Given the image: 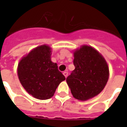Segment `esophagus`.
I'll list each match as a JSON object with an SVG mask.
<instances>
[{"mask_svg": "<svg viewBox=\"0 0 127 127\" xmlns=\"http://www.w3.org/2000/svg\"><path fill=\"white\" fill-rule=\"evenodd\" d=\"M63 74H64V76H65V78H66L68 76V72L66 71H64L63 72Z\"/></svg>", "mask_w": 127, "mask_h": 127, "instance_id": "obj_1", "label": "esophagus"}]
</instances>
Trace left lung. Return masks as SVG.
<instances>
[{"mask_svg":"<svg viewBox=\"0 0 127 127\" xmlns=\"http://www.w3.org/2000/svg\"><path fill=\"white\" fill-rule=\"evenodd\" d=\"M75 69L66 78L74 98L86 101L98 95L108 81L109 67L101 55L92 47L82 45L74 52Z\"/></svg>","mask_w":127,"mask_h":127,"instance_id":"1","label":"left lung"}]
</instances>
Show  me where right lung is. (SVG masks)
<instances>
[{
	"instance_id": "1",
	"label": "right lung",
	"mask_w": 127,
	"mask_h": 127,
	"mask_svg": "<svg viewBox=\"0 0 127 127\" xmlns=\"http://www.w3.org/2000/svg\"><path fill=\"white\" fill-rule=\"evenodd\" d=\"M51 49L43 45L32 50L21 59L18 75L21 84L35 98L45 100L53 96L56 89L65 77L51 60Z\"/></svg>"
}]
</instances>
